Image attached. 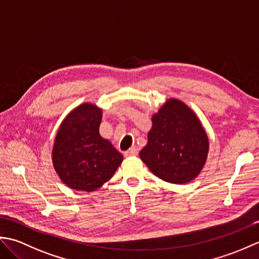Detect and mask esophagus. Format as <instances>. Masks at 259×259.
Wrapping results in <instances>:
<instances>
[{
	"mask_svg": "<svg viewBox=\"0 0 259 259\" xmlns=\"http://www.w3.org/2000/svg\"><path fill=\"white\" fill-rule=\"evenodd\" d=\"M137 150L135 149V147H132V149H130L128 151H126L125 153H124V155L126 156V157H130V156H136L137 155Z\"/></svg>",
	"mask_w": 259,
	"mask_h": 259,
	"instance_id": "esophagus-1",
	"label": "esophagus"
}]
</instances>
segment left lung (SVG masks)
Listing matches in <instances>:
<instances>
[{"instance_id":"8db88e82","label":"left lung","mask_w":259,"mask_h":259,"mask_svg":"<svg viewBox=\"0 0 259 259\" xmlns=\"http://www.w3.org/2000/svg\"><path fill=\"white\" fill-rule=\"evenodd\" d=\"M208 152V135L196 113L181 100L170 98L152 116L140 157L163 181L184 184L199 176Z\"/></svg>"}]
</instances>
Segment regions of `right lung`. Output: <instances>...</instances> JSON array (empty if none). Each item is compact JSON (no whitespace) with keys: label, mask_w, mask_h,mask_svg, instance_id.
<instances>
[{"label":"right lung","mask_w":259,"mask_h":259,"mask_svg":"<svg viewBox=\"0 0 259 259\" xmlns=\"http://www.w3.org/2000/svg\"><path fill=\"white\" fill-rule=\"evenodd\" d=\"M103 112L96 105H79L66 116L57 132L52 163L62 183L92 192L107 182L123 155L99 134Z\"/></svg>","instance_id":"1"}]
</instances>
